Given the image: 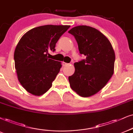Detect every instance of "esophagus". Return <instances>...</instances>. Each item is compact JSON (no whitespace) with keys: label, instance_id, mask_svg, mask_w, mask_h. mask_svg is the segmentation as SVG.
<instances>
[{"label":"esophagus","instance_id":"1","mask_svg":"<svg viewBox=\"0 0 133 133\" xmlns=\"http://www.w3.org/2000/svg\"><path fill=\"white\" fill-rule=\"evenodd\" d=\"M63 66H66V65H68L69 64L68 63H65V62H63Z\"/></svg>","mask_w":133,"mask_h":133}]
</instances>
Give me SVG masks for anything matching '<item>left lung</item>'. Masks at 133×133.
<instances>
[{"instance_id":"8db88e82","label":"left lung","mask_w":133,"mask_h":133,"mask_svg":"<svg viewBox=\"0 0 133 133\" xmlns=\"http://www.w3.org/2000/svg\"><path fill=\"white\" fill-rule=\"evenodd\" d=\"M68 32L75 37L80 54L86 56L74 63V74L69 77L70 87L80 96H91L113 75L115 53L108 38L95 28L78 26Z\"/></svg>"}]
</instances>
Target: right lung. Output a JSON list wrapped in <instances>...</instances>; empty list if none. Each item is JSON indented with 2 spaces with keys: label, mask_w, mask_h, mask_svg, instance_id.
<instances>
[{
  "label": "right lung",
  "mask_w": 133,
  "mask_h": 133,
  "mask_svg": "<svg viewBox=\"0 0 133 133\" xmlns=\"http://www.w3.org/2000/svg\"><path fill=\"white\" fill-rule=\"evenodd\" d=\"M70 28L63 25H45L25 34L14 53L18 78L27 91L40 96L51 88L61 68L60 62L50 59L48 51H55L59 38Z\"/></svg>",
  "instance_id": "obj_1"
}]
</instances>
